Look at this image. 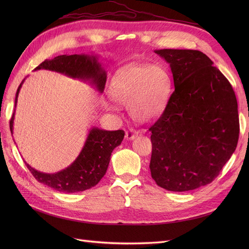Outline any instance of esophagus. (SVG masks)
I'll return each instance as SVG.
<instances>
[{"mask_svg":"<svg viewBox=\"0 0 249 249\" xmlns=\"http://www.w3.org/2000/svg\"><path fill=\"white\" fill-rule=\"evenodd\" d=\"M136 136H137V133L134 131L133 129H129L128 131H126V133H125V138L127 140H133L136 138Z\"/></svg>","mask_w":249,"mask_h":249,"instance_id":"obj_1","label":"esophagus"}]
</instances>
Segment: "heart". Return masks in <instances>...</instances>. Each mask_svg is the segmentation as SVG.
<instances>
[{
    "instance_id": "heart-1",
    "label": "heart",
    "mask_w": 249,
    "mask_h": 249,
    "mask_svg": "<svg viewBox=\"0 0 249 249\" xmlns=\"http://www.w3.org/2000/svg\"><path fill=\"white\" fill-rule=\"evenodd\" d=\"M171 88V77L160 65L130 64L114 75L110 95L118 103L127 105L136 122L150 123L164 109Z\"/></svg>"
}]
</instances>
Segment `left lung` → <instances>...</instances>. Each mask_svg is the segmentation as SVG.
Returning <instances> with one entry per match:
<instances>
[{"label":"left lung","mask_w":249,"mask_h":249,"mask_svg":"<svg viewBox=\"0 0 249 249\" xmlns=\"http://www.w3.org/2000/svg\"><path fill=\"white\" fill-rule=\"evenodd\" d=\"M171 68L175 90L149 128V168L158 186L187 192L212 182L236 149L237 100L213 61L193 49H159Z\"/></svg>","instance_id":"8db88e82"}]
</instances>
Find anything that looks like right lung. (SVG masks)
I'll use <instances>...</instances> for the list:
<instances>
[{"label": "right lung", "mask_w": 249, "mask_h": 249, "mask_svg": "<svg viewBox=\"0 0 249 249\" xmlns=\"http://www.w3.org/2000/svg\"><path fill=\"white\" fill-rule=\"evenodd\" d=\"M46 70L68 75L74 80L89 83L100 93H103L107 80V71L95 54L59 55L53 59H46L34 71ZM25 78L20 84L15 98V108L18 96ZM15 111L10 121L13 134ZM123 130L108 131L91 127L84 147L75 160L68 167L55 174L39 172L25 161L34 178L41 184L62 193H77L95 187L107 172L113 150L121 144L124 138Z\"/></svg>", "instance_id": "1"}]
</instances>
